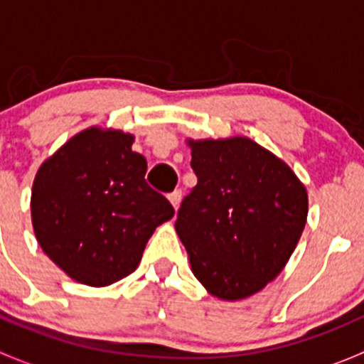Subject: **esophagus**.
Returning <instances> with one entry per match:
<instances>
[{
    "instance_id": "34e87169",
    "label": "esophagus",
    "mask_w": 364,
    "mask_h": 364,
    "mask_svg": "<svg viewBox=\"0 0 364 364\" xmlns=\"http://www.w3.org/2000/svg\"><path fill=\"white\" fill-rule=\"evenodd\" d=\"M181 197H183L181 190H174V192H172V193H168V200H171V204L174 205V209L179 208V203H181Z\"/></svg>"
}]
</instances>
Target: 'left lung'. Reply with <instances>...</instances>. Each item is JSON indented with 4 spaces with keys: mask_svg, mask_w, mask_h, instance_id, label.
Here are the masks:
<instances>
[{
    "mask_svg": "<svg viewBox=\"0 0 364 364\" xmlns=\"http://www.w3.org/2000/svg\"><path fill=\"white\" fill-rule=\"evenodd\" d=\"M197 185L176 232L209 294L237 301L273 282L303 234L308 196L284 160L247 137L188 141Z\"/></svg>",
    "mask_w": 364,
    "mask_h": 364,
    "instance_id": "8db88e82",
    "label": "left lung"
}]
</instances>
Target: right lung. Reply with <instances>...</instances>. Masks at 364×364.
I'll use <instances>...</instances> for the list:
<instances>
[{"mask_svg": "<svg viewBox=\"0 0 364 364\" xmlns=\"http://www.w3.org/2000/svg\"><path fill=\"white\" fill-rule=\"evenodd\" d=\"M134 135L91 127L40 165L31 190L35 236L70 278L105 287L137 269L174 208L146 183Z\"/></svg>", "mask_w": 364, "mask_h": 364, "instance_id": "add662e5", "label": "right lung"}]
</instances>
